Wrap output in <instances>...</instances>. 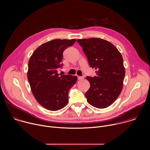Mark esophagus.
I'll return each mask as SVG.
<instances>
[{"label": "esophagus", "instance_id": "1", "mask_svg": "<svg viewBox=\"0 0 150 150\" xmlns=\"http://www.w3.org/2000/svg\"><path fill=\"white\" fill-rule=\"evenodd\" d=\"M83 79V78L82 77V76H78V80H82V79Z\"/></svg>", "mask_w": 150, "mask_h": 150}]
</instances>
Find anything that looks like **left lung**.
I'll list each match as a JSON object with an SVG mask.
<instances>
[{
  "mask_svg": "<svg viewBox=\"0 0 150 150\" xmlns=\"http://www.w3.org/2000/svg\"><path fill=\"white\" fill-rule=\"evenodd\" d=\"M97 75L87 76L90 88L85 93L90 104L104 109L112 104L120 95L125 75L122 56L109 41L91 38L76 40Z\"/></svg>",
  "mask_w": 150,
  "mask_h": 150,
  "instance_id": "obj_1",
  "label": "left lung"
}]
</instances>
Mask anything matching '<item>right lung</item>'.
I'll return each mask as SVG.
<instances>
[{
  "mask_svg": "<svg viewBox=\"0 0 150 150\" xmlns=\"http://www.w3.org/2000/svg\"><path fill=\"white\" fill-rule=\"evenodd\" d=\"M76 39H55L40 46L28 62V81L38 103L45 109L56 111L68 103V92L76 83V76L61 75L63 52L72 46Z\"/></svg>",
  "mask_w": 150,
  "mask_h": 150,
  "instance_id": "add662e5",
  "label": "right lung"
}]
</instances>
